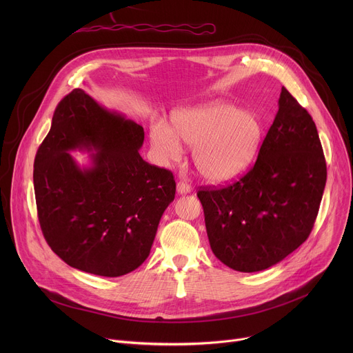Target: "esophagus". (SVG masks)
<instances>
[{"label": "esophagus", "mask_w": 353, "mask_h": 353, "mask_svg": "<svg viewBox=\"0 0 353 353\" xmlns=\"http://www.w3.org/2000/svg\"><path fill=\"white\" fill-rule=\"evenodd\" d=\"M190 191H191V187L187 183H184V181L177 183V192L179 194H188Z\"/></svg>", "instance_id": "obj_1"}]
</instances>
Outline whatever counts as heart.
I'll return each instance as SVG.
<instances>
[{
	"label": "heart",
	"mask_w": 353,
	"mask_h": 353,
	"mask_svg": "<svg viewBox=\"0 0 353 353\" xmlns=\"http://www.w3.org/2000/svg\"><path fill=\"white\" fill-rule=\"evenodd\" d=\"M260 117L216 100L173 114V130L161 119L150 124L149 138L158 162H177L184 145L192 149V165L205 181L226 184L239 179L254 161L263 139Z\"/></svg>",
	"instance_id": "b5f03b06"
}]
</instances>
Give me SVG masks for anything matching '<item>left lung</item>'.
Here are the masks:
<instances>
[{
  "mask_svg": "<svg viewBox=\"0 0 353 353\" xmlns=\"http://www.w3.org/2000/svg\"><path fill=\"white\" fill-rule=\"evenodd\" d=\"M256 165L239 181L201 188L212 253L234 271L267 270L309 237L327 181L312 116L282 88Z\"/></svg>",
  "mask_w": 353,
  "mask_h": 353,
  "instance_id": "obj_1",
  "label": "left lung"
}]
</instances>
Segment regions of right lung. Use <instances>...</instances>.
<instances>
[{
  "label": "right lung",
  "mask_w": 353,
  "mask_h": 353,
  "mask_svg": "<svg viewBox=\"0 0 353 353\" xmlns=\"http://www.w3.org/2000/svg\"><path fill=\"white\" fill-rule=\"evenodd\" d=\"M142 143L139 124L82 89L59 103L37 149L33 184L43 236L70 267L114 278L148 259L176 183L141 158ZM77 148L92 152L89 167L74 162L69 152Z\"/></svg>",
  "instance_id": "obj_1"
}]
</instances>
